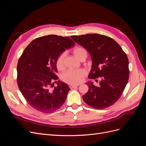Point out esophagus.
<instances>
[{"label": "esophagus", "instance_id": "obj_1", "mask_svg": "<svg viewBox=\"0 0 146 146\" xmlns=\"http://www.w3.org/2000/svg\"><path fill=\"white\" fill-rule=\"evenodd\" d=\"M79 86V85H69V87L70 88V89H73V88H76V87H77V86Z\"/></svg>", "mask_w": 146, "mask_h": 146}]
</instances>
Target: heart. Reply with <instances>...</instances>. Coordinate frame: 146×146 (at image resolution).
Returning <instances> with one entry per match:
<instances>
[{
	"label": "heart",
	"mask_w": 146,
	"mask_h": 146,
	"mask_svg": "<svg viewBox=\"0 0 146 146\" xmlns=\"http://www.w3.org/2000/svg\"><path fill=\"white\" fill-rule=\"evenodd\" d=\"M72 52L74 55L80 60H82L85 58H86L87 55L85 48L80 46L74 47L72 49ZM64 53H61L57 57L56 60V66L58 70H63L64 69ZM86 75V70L84 69H71L63 73L62 76H61V78L64 82L67 83L72 84V85H77L83 80V78Z\"/></svg>",
	"instance_id": "heart-1"
}]
</instances>
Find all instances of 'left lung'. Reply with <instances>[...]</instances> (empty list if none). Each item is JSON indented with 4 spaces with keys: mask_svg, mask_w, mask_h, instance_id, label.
Returning <instances> with one entry per match:
<instances>
[{
    "mask_svg": "<svg viewBox=\"0 0 146 146\" xmlns=\"http://www.w3.org/2000/svg\"><path fill=\"white\" fill-rule=\"evenodd\" d=\"M89 52L92 61L88 78L101 77L99 87L86 83L89 90L83 96L85 102L96 109H104L121 98L129 78V60L121 47L111 38L99 34L72 36Z\"/></svg>",
    "mask_w": 146,
    "mask_h": 146,
    "instance_id": "1",
    "label": "left lung"
}]
</instances>
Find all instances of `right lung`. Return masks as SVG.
Wrapping results in <instances>:
<instances>
[{"label":"right lung","mask_w":146,"mask_h":146,"mask_svg":"<svg viewBox=\"0 0 146 146\" xmlns=\"http://www.w3.org/2000/svg\"><path fill=\"white\" fill-rule=\"evenodd\" d=\"M75 42L69 37L50 35L35 39L25 48L17 66V85L27 102L38 111L50 113L59 109L70 88L56 81L57 57Z\"/></svg>","instance_id":"1"}]
</instances>
